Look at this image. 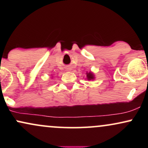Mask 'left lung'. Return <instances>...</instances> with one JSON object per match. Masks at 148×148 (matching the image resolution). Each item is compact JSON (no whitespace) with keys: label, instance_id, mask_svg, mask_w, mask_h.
Here are the masks:
<instances>
[{"label":"left lung","instance_id":"8db88e82","mask_svg":"<svg viewBox=\"0 0 148 148\" xmlns=\"http://www.w3.org/2000/svg\"><path fill=\"white\" fill-rule=\"evenodd\" d=\"M87 78L88 80H91V79H94V76H93V74H92V73H88L87 74Z\"/></svg>","mask_w":148,"mask_h":148}]
</instances>
